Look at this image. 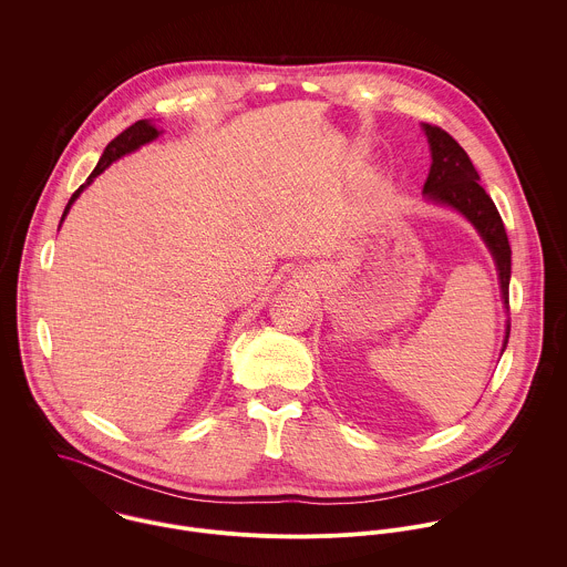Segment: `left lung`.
<instances>
[{"label": "left lung", "mask_w": 567, "mask_h": 567, "mask_svg": "<svg viewBox=\"0 0 567 567\" xmlns=\"http://www.w3.org/2000/svg\"><path fill=\"white\" fill-rule=\"evenodd\" d=\"M423 131L430 142L432 165L427 181L423 185V194L441 205H450L458 209L483 236L499 275L502 299L508 310V281H511V244L506 238L504 223L493 205L491 196L481 185V176L467 153L458 146V142L434 124H423ZM511 321L506 323L504 347L508 342ZM502 347V351H504Z\"/></svg>", "instance_id": "1"}]
</instances>
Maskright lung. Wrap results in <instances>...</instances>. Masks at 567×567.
Wrapping results in <instances>:
<instances>
[{
  "label": "right lung",
  "instance_id": "right-lung-1",
  "mask_svg": "<svg viewBox=\"0 0 567 567\" xmlns=\"http://www.w3.org/2000/svg\"><path fill=\"white\" fill-rule=\"evenodd\" d=\"M155 137H159V131H157L148 120H140V122L131 124L126 131H122L115 140H111V142H109V146L104 148V153H102L100 162L95 165V169L89 174V181H86V183H82L81 187L72 194V198H70V203H68V207H65V212H63L61 223L65 220V216H68V212H70L72 203L79 198V194H81L82 189H84V187H86V185H89V183H91L100 172H104V167H109V165L115 162V159H120V157H124V155H128V153L137 151L140 146H144V144L153 142Z\"/></svg>",
  "mask_w": 567,
  "mask_h": 567
}]
</instances>
